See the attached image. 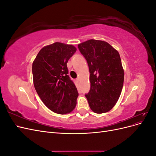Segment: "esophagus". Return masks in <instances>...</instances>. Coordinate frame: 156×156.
<instances>
[{
  "label": "esophagus",
  "instance_id": "esophagus-1",
  "mask_svg": "<svg viewBox=\"0 0 156 156\" xmlns=\"http://www.w3.org/2000/svg\"><path fill=\"white\" fill-rule=\"evenodd\" d=\"M76 81H79V79H76Z\"/></svg>",
  "mask_w": 156,
  "mask_h": 156
}]
</instances>
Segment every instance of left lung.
<instances>
[{"label": "left lung", "instance_id": "8db88e82", "mask_svg": "<svg viewBox=\"0 0 156 156\" xmlns=\"http://www.w3.org/2000/svg\"><path fill=\"white\" fill-rule=\"evenodd\" d=\"M89 67L90 89L85 96L91 110L101 114L111 110L123 87L124 71L117 50L102 40H89L78 45Z\"/></svg>", "mask_w": 156, "mask_h": 156}]
</instances>
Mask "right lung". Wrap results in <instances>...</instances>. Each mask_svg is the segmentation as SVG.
Wrapping results in <instances>:
<instances>
[{
	"label": "right lung",
	"instance_id": "right-lung-1",
	"mask_svg": "<svg viewBox=\"0 0 156 156\" xmlns=\"http://www.w3.org/2000/svg\"><path fill=\"white\" fill-rule=\"evenodd\" d=\"M76 51L72 45L55 42L44 47L32 63L36 90L45 105L57 114L69 113L77 104L79 94L67 68Z\"/></svg>",
	"mask_w": 156,
	"mask_h": 156
}]
</instances>
